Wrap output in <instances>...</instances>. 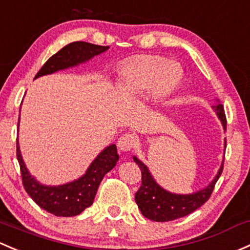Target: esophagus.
<instances>
[{"label": "esophagus", "instance_id": "1", "mask_svg": "<svg viewBox=\"0 0 250 250\" xmlns=\"http://www.w3.org/2000/svg\"><path fill=\"white\" fill-rule=\"evenodd\" d=\"M135 140L136 139H135V135H134V134H130V133L122 134L117 141L118 149H121V151H123V152L130 151V149L134 147V145H135Z\"/></svg>", "mask_w": 250, "mask_h": 250}]
</instances>
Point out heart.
Masks as SVG:
<instances>
[{"label":"heart","mask_w":250,"mask_h":250,"mask_svg":"<svg viewBox=\"0 0 250 250\" xmlns=\"http://www.w3.org/2000/svg\"><path fill=\"white\" fill-rule=\"evenodd\" d=\"M181 74L173 63L162 57H140L120 72V86L129 94H139L153 86L154 96L162 97L177 86Z\"/></svg>","instance_id":"heart-1"}]
</instances>
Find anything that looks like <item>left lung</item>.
Listing matches in <instances>:
<instances>
[{"label": "left lung", "mask_w": 250, "mask_h": 250, "mask_svg": "<svg viewBox=\"0 0 250 250\" xmlns=\"http://www.w3.org/2000/svg\"><path fill=\"white\" fill-rule=\"evenodd\" d=\"M213 109L217 112L219 120L222 121L224 129H227V116H225L224 106L222 104H218L213 106ZM134 162L139 165L141 170V186L135 193V201L141 213L153 222H170V220L178 219V218L193 213L195 209L201 207L211 198L215 183L222 175L223 167H224V162H223L214 180L205 189L196 193L188 194V195H178V194L169 193L157 185L146 165L136 157H134Z\"/></svg>", "instance_id": "obj_1"}]
</instances>
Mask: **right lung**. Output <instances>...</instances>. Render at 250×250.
Instances as JSON below:
<instances>
[{
  "instance_id": "1",
  "label": "right lung",
  "mask_w": 250,
  "mask_h": 250,
  "mask_svg": "<svg viewBox=\"0 0 250 250\" xmlns=\"http://www.w3.org/2000/svg\"><path fill=\"white\" fill-rule=\"evenodd\" d=\"M107 49L109 46L96 45L86 42H73L52 55L39 69L35 79L88 61L96 55L106 51ZM17 157L26 193L41 208L57 217H74L90 207L93 204L102 180L110 170L114 169L118 160L116 145H110L93 160L83 177L67 185L48 187L37 182L27 171L21 157L18 140Z\"/></svg>"
}]
</instances>
